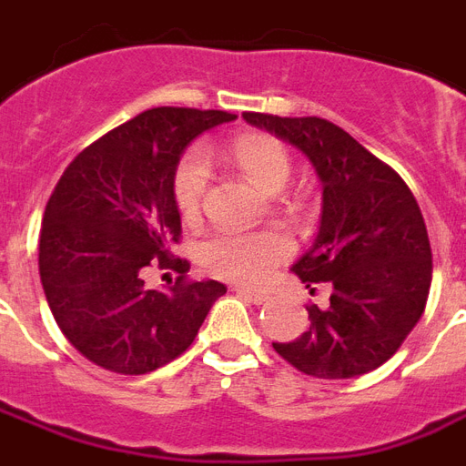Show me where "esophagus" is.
Listing matches in <instances>:
<instances>
[{
  "instance_id": "1",
  "label": "esophagus",
  "mask_w": 466,
  "mask_h": 466,
  "mask_svg": "<svg viewBox=\"0 0 466 466\" xmlns=\"http://www.w3.org/2000/svg\"><path fill=\"white\" fill-rule=\"evenodd\" d=\"M234 292L244 294V297L248 299V301H253V304H263V301L268 299L266 289H248V287H237Z\"/></svg>"
}]
</instances>
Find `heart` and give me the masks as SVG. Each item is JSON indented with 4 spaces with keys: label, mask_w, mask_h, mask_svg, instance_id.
<instances>
[{
    "label": "heart",
    "mask_w": 466,
    "mask_h": 466,
    "mask_svg": "<svg viewBox=\"0 0 466 466\" xmlns=\"http://www.w3.org/2000/svg\"><path fill=\"white\" fill-rule=\"evenodd\" d=\"M213 150L187 153L174 167L172 200L181 220L194 222L206 198V157ZM225 160L256 184L260 191L275 194L292 174L287 147L266 134H241L227 143ZM289 256V244L278 232H218L200 244V263L220 278L237 282H263L272 268Z\"/></svg>",
    "instance_id": "heart-1"
}]
</instances>
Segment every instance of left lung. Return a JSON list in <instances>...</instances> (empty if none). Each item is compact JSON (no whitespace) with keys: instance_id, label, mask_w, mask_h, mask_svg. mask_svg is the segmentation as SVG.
Masks as SVG:
<instances>
[{"instance_id":"left-lung-1","label":"left lung","mask_w":466,"mask_h":466,"mask_svg":"<svg viewBox=\"0 0 466 466\" xmlns=\"http://www.w3.org/2000/svg\"><path fill=\"white\" fill-rule=\"evenodd\" d=\"M244 119L304 150L323 181L320 232L292 270L311 292L313 282L330 287V306H306L309 330L272 347L306 376H364L402 347L426 309L433 256L417 198L338 124L260 112Z\"/></svg>"}]
</instances>
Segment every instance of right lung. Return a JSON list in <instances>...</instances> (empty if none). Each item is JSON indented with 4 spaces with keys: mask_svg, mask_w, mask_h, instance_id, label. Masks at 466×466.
<instances>
[{
    "mask_svg": "<svg viewBox=\"0 0 466 466\" xmlns=\"http://www.w3.org/2000/svg\"><path fill=\"white\" fill-rule=\"evenodd\" d=\"M220 109L153 107L83 147L45 208L37 266L64 338L100 369L141 376L191 347L227 287L188 279L174 256L181 218L172 174L196 136L232 122ZM147 267L180 275L146 290Z\"/></svg>",
    "mask_w": 466,
    "mask_h": 466,
    "instance_id": "add662e5",
    "label": "right lung"
}]
</instances>
